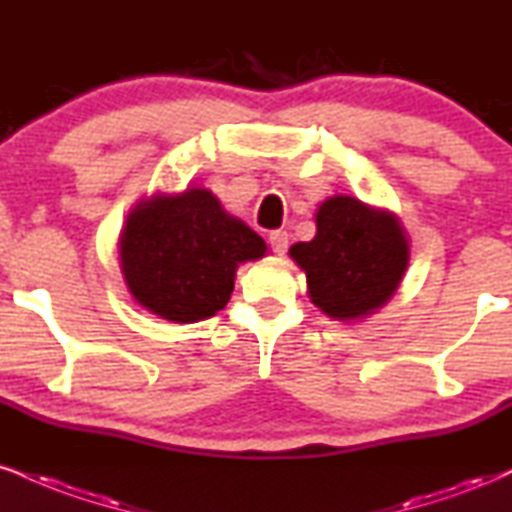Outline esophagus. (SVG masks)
Instances as JSON below:
<instances>
[{
    "label": "esophagus",
    "mask_w": 512,
    "mask_h": 512,
    "mask_svg": "<svg viewBox=\"0 0 512 512\" xmlns=\"http://www.w3.org/2000/svg\"><path fill=\"white\" fill-rule=\"evenodd\" d=\"M288 240H291V236L281 229L269 233V245H272V250L276 252V255H283V252L288 250Z\"/></svg>",
    "instance_id": "obj_1"
}]
</instances>
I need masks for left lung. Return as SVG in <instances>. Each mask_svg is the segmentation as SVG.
I'll return each mask as SVG.
<instances>
[{
	"instance_id": "1",
	"label": "left lung",
	"mask_w": 512,
	"mask_h": 512,
	"mask_svg": "<svg viewBox=\"0 0 512 512\" xmlns=\"http://www.w3.org/2000/svg\"><path fill=\"white\" fill-rule=\"evenodd\" d=\"M310 298L324 315L357 319L391 298L408 267V238L389 212L336 195L317 209V236L295 243Z\"/></svg>"
}]
</instances>
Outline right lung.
Here are the masks:
<instances>
[{
    "label": "right lung",
    "mask_w": 512,
    "mask_h": 512,
    "mask_svg": "<svg viewBox=\"0 0 512 512\" xmlns=\"http://www.w3.org/2000/svg\"><path fill=\"white\" fill-rule=\"evenodd\" d=\"M264 252L267 243L205 188L140 202L119 243L133 298L178 324L217 315L229 303L238 264Z\"/></svg>",
    "instance_id": "right-lung-1"
}]
</instances>
